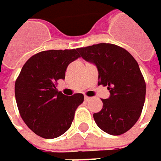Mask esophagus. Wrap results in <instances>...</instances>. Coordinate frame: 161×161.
<instances>
[{
  "mask_svg": "<svg viewBox=\"0 0 161 161\" xmlns=\"http://www.w3.org/2000/svg\"><path fill=\"white\" fill-rule=\"evenodd\" d=\"M89 99H90V97H87V96H85V100H86V101H88Z\"/></svg>",
  "mask_w": 161,
  "mask_h": 161,
  "instance_id": "34e87169",
  "label": "esophagus"
}]
</instances>
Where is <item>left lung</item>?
Listing matches in <instances>:
<instances>
[{
  "mask_svg": "<svg viewBox=\"0 0 161 161\" xmlns=\"http://www.w3.org/2000/svg\"><path fill=\"white\" fill-rule=\"evenodd\" d=\"M77 50L82 58L96 64L98 85L110 90V97L101 99V110L93 114L96 124L112 136L126 133L138 121L146 98V82L137 62L124 48L110 43Z\"/></svg>",
  "mask_w": 161,
  "mask_h": 161,
  "instance_id": "8db88e82",
  "label": "left lung"
}]
</instances>
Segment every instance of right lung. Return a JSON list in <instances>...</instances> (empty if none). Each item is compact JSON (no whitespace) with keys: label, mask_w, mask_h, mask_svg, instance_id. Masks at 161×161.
I'll return each mask as SVG.
<instances>
[{"label":"right lung","mask_w":161,"mask_h":161,"mask_svg":"<svg viewBox=\"0 0 161 161\" xmlns=\"http://www.w3.org/2000/svg\"><path fill=\"white\" fill-rule=\"evenodd\" d=\"M80 57L77 49L40 51L24 64L14 84L20 116L36 135L56 138L71 127L84 95H64L57 82L65 78L67 66Z\"/></svg>","instance_id":"obj_1"}]
</instances>
